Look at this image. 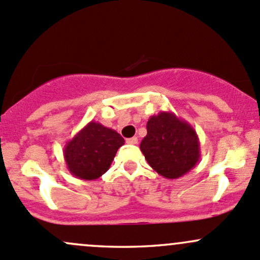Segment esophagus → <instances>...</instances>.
I'll list each match as a JSON object with an SVG mask.
<instances>
[{"label":"esophagus","instance_id":"obj_1","mask_svg":"<svg viewBox=\"0 0 260 260\" xmlns=\"http://www.w3.org/2000/svg\"><path fill=\"white\" fill-rule=\"evenodd\" d=\"M125 142H127L128 144H137L138 143V138L137 137L128 138V139H125Z\"/></svg>","mask_w":260,"mask_h":260}]
</instances>
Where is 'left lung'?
<instances>
[{
  "label": "left lung",
  "instance_id": "obj_1",
  "mask_svg": "<svg viewBox=\"0 0 260 260\" xmlns=\"http://www.w3.org/2000/svg\"><path fill=\"white\" fill-rule=\"evenodd\" d=\"M148 165L167 179H177L194 168L201 158V143L194 128L173 112H159L147 122L141 142Z\"/></svg>",
  "mask_w": 260,
  "mask_h": 260
}]
</instances>
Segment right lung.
Masks as SVG:
<instances>
[{
    "mask_svg": "<svg viewBox=\"0 0 260 260\" xmlns=\"http://www.w3.org/2000/svg\"><path fill=\"white\" fill-rule=\"evenodd\" d=\"M124 139L112 128L91 121L66 143L63 155L67 169L76 178L93 180L105 174Z\"/></svg>",
    "mask_w": 260,
    "mask_h": 260,
    "instance_id": "1",
    "label": "right lung"
}]
</instances>
